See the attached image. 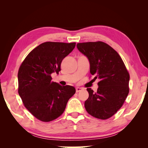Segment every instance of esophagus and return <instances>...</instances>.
Masks as SVG:
<instances>
[{
  "label": "esophagus",
  "mask_w": 148,
  "mask_h": 148,
  "mask_svg": "<svg viewBox=\"0 0 148 148\" xmlns=\"http://www.w3.org/2000/svg\"><path fill=\"white\" fill-rule=\"evenodd\" d=\"M82 90V87H76V92H79V91H81Z\"/></svg>",
  "instance_id": "34e87169"
}]
</instances>
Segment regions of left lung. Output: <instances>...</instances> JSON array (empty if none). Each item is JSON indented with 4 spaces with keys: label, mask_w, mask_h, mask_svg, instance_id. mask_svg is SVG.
<instances>
[{
    "label": "left lung",
    "mask_w": 148,
    "mask_h": 148,
    "mask_svg": "<svg viewBox=\"0 0 148 148\" xmlns=\"http://www.w3.org/2000/svg\"><path fill=\"white\" fill-rule=\"evenodd\" d=\"M77 48L88 59L94 79H99L97 92L87 89L86 110L96 118L108 119L121 108L129 94V72L117 52L104 42L78 43Z\"/></svg>",
    "instance_id": "1"
}]
</instances>
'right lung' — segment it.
Masks as SVG:
<instances>
[{"label": "right lung", "mask_w": 148, "mask_h": 148, "mask_svg": "<svg viewBox=\"0 0 148 148\" xmlns=\"http://www.w3.org/2000/svg\"><path fill=\"white\" fill-rule=\"evenodd\" d=\"M76 43L46 42L32 50L20 66L18 92L26 108L39 120L49 122L63 113L69 100L76 92L73 86L51 82L61 64Z\"/></svg>", "instance_id": "right-lung-1"}]
</instances>
